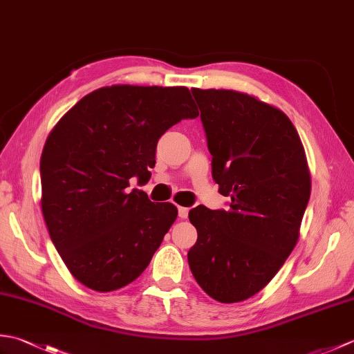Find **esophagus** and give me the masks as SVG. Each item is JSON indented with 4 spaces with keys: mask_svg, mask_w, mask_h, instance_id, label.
Here are the masks:
<instances>
[{
    "mask_svg": "<svg viewBox=\"0 0 354 354\" xmlns=\"http://www.w3.org/2000/svg\"><path fill=\"white\" fill-rule=\"evenodd\" d=\"M178 214H179V217H181V219H187V216H189V208L179 207L178 208Z\"/></svg>",
    "mask_w": 354,
    "mask_h": 354,
    "instance_id": "esophagus-1",
    "label": "esophagus"
}]
</instances>
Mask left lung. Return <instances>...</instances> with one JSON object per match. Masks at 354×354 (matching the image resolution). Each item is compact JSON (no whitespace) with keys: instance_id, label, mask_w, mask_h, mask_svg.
Instances as JSON below:
<instances>
[{"instance_id":"8db88e82","label":"left lung","mask_w":354,"mask_h":354,"mask_svg":"<svg viewBox=\"0 0 354 354\" xmlns=\"http://www.w3.org/2000/svg\"><path fill=\"white\" fill-rule=\"evenodd\" d=\"M212 169L230 208L190 209L194 280L219 303L254 297L295 248L310 198L303 142L288 115L232 89H192Z\"/></svg>"}]
</instances>
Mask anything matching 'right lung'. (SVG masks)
Wrapping results in <instances>:
<instances>
[{
    "mask_svg": "<svg viewBox=\"0 0 354 354\" xmlns=\"http://www.w3.org/2000/svg\"><path fill=\"white\" fill-rule=\"evenodd\" d=\"M199 115L185 86L112 85L89 93L53 127L41 156L42 214L73 277L111 292L142 274L176 221L129 179H149L161 135Z\"/></svg>",
    "mask_w": 354,
    "mask_h": 354,
    "instance_id": "1",
    "label": "right lung"
}]
</instances>
